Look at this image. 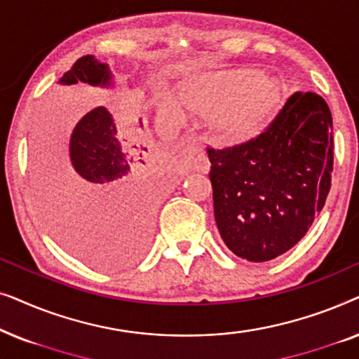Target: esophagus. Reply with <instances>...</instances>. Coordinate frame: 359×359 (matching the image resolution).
I'll return each instance as SVG.
<instances>
[{
	"mask_svg": "<svg viewBox=\"0 0 359 359\" xmlns=\"http://www.w3.org/2000/svg\"><path fill=\"white\" fill-rule=\"evenodd\" d=\"M188 156H189V160H193V161H194V166H196V170H199V171H204V173H208V170H209V165H208V161H205V160H201V158H199V155H198V150H189Z\"/></svg>",
	"mask_w": 359,
	"mask_h": 359,
	"instance_id": "obj_1",
	"label": "esophagus"
}]
</instances>
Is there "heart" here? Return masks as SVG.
<instances>
[{
    "label": "heart",
    "instance_id": "b5f03b06",
    "mask_svg": "<svg viewBox=\"0 0 359 359\" xmlns=\"http://www.w3.org/2000/svg\"><path fill=\"white\" fill-rule=\"evenodd\" d=\"M180 100L166 88L154 95V107L160 121L181 126L186 107L209 112L210 127L227 140L243 139L264 124L281 101V88L273 78H262L257 70L210 73L189 81Z\"/></svg>",
    "mask_w": 359,
    "mask_h": 359
}]
</instances>
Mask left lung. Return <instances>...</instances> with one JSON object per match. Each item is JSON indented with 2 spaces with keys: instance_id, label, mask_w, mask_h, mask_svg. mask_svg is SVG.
Wrapping results in <instances>:
<instances>
[{
  "instance_id": "8db88e82",
  "label": "left lung",
  "mask_w": 359,
  "mask_h": 359,
  "mask_svg": "<svg viewBox=\"0 0 359 359\" xmlns=\"http://www.w3.org/2000/svg\"><path fill=\"white\" fill-rule=\"evenodd\" d=\"M214 215L229 250L262 263L291 250L332 186L333 122L317 93H294L257 137L214 149Z\"/></svg>"
}]
</instances>
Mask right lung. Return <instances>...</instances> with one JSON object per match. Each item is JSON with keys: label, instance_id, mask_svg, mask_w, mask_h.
<instances>
[{"label": "right lung", "instance_id": "1", "mask_svg": "<svg viewBox=\"0 0 359 359\" xmlns=\"http://www.w3.org/2000/svg\"><path fill=\"white\" fill-rule=\"evenodd\" d=\"M107 86V65L78 58L60 83ZM96 107L78 122L70 161L57 186L47 220L57 238L78 258L102 269H121L144 255L150 219L161 194L156 150L142 135V119Z\"/></svg>", "mask_w": 359, "mask_h": 359}]
</instances>
